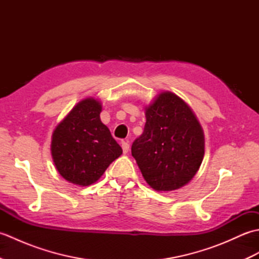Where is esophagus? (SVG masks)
Wrapping results in <instances>:
<instances>
[{"label": "esophagus", "instance_id": "obj_1", "mask_svg": "<svg viewBox=\"0 0 259 259\" xmlns=\"http://www.w3.org/2000/svg\"><path fill=\"white\" fill-rule=\"evenodd\" d=\"M121 147H122L123 153H126L129 151V142L128 141H124V140L121 141Z\"/></svg>", "mask_w": 259, "mask_h": 259}]
</instances>
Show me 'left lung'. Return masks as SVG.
<instances>
[{
    "mask_svg": "<svg viewBox=\"0 0 259 259\" xmlns=\"http://www.w3.org/2000/svg\"><path fill=\"white\" fill-rule=\"evenodd\" d=\"M131 153L151 188L171 191L188 184L199 170L205 137L188 104L164 91L146 107L145 130Z\"/></svg>",
    "mask_w": 259,
    "mask_h": 259,
    "instance_id": "left-lung-1",
    "label": "left lung"
}]
</instances>
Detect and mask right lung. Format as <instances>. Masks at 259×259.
<instances>
[{
	"label": "right lung",
	"mask_w": 259,
	"mask_h": 259,
	"mask_svg": "<svg viewBox=\"0 0 259 259\" xmlns=\"http://www.w3.org/2000/svg\"><path fill=\"white\" fill-rule=\"evenodd\" d=\"M101 102L87 98L76 103L52 134L51 153L59 174L79 186L95 184L122 153L100 120Z\"/></svg>",
	"instance_id": "right-lung-1"
}]
</instances>
